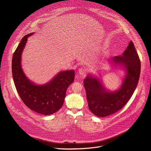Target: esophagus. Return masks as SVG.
<instances>
[{
    "instance_id": "1",
    "label": "esophagus",
    "mask_w": 151,
    "mask_h": 151,
    "mask_svg": "<svg viewBox=\"0 0 151 151\" xmlns=\"http://www.w3.org/2000/svg\"><path fill=\"white\" fill-rule=\"evenodd\" d=\"M78 73L80 75H84L85 73H86V70L82 68H79L78 69Z\"/></svg>"
}]
</instances>
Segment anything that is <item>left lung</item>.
I'll list each match as a JSON object with an SVG mask.
<instances>
[{"instance_id":"left-lung-1","label":"left lung","mask_w":151,"mask_h":151,"mask_svg":"<svg viewBox=\"0 0 151 151\" xmlns=\"http://www.w3.org/2000/svg\"><path fill=\"white\" fill-rule=\"evenodd\" d=\"M108 61L112 68L119 67L124 70L122 83L117 90L106 88L102 79L91 73L83 80L88 108L99 117L111 115L122 108L136 90L140 73V59L132 41L121 56Z\"/></svg>"}]
</instances>
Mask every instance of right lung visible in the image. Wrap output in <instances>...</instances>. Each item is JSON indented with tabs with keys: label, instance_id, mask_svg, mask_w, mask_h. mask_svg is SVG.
I'll use <instances>...</instances> for the list:
<instances>
[{
	"label": "right lung",
	"instance_id": "1",
	"mask_svg": "<svg viewBox=\"0 0 151 151\" xmlns=\"http://www.w3.org/2000/svg\"><path fill=\"white\" fill-rule=\"evenodd\" d=\"M29 33L21 40L14 53L12 72L17 91L24 103L32 111L48 115L58 111L62 107L66 90L74 81V70L59 72L52 79L44 84H37L26 75L21 66V55Z\"/></svg>",
	"mask_w": 151,
	"mask_h": 151
}]
</instances>
